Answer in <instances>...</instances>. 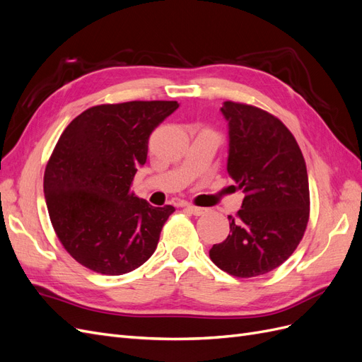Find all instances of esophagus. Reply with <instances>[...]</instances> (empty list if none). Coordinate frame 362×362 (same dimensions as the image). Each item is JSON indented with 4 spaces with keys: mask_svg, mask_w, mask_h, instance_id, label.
<instances>
[{
    "mask_svg": "<svg viewBox=\"0 0 362 362\" xmlns=\"http://www.w3.org/2000/svg\"><path fill=\"white\" fill-rule=\"evenodd\" d=\"M184 206L187 208V210H189L192 214H194V216H202V214H205V213H206V208L194 206V205H192V204H184Z\"/></svg>",
    "mask_w": 362,
    "mask_h": 362,
    "instance_id": "obj_1",
    "label": "esophagus"
}]
</instances>
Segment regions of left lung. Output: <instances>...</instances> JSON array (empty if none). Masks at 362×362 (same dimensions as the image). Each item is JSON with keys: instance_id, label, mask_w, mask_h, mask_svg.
Listing matches in <instances>:
<instances>
[{"instance_id": "left-lung-1", "label": "left lung", "mask_w": 362, "mask_h": 362, "mask_svg": "<svg viewBox=\"0 0 362 362\" xmlns=\"http://www.w3.org/2000/svg\"><path fill=\"white\" fill-rule=\"evenodd\" d=\"M228 173L246 193L229 235L213 245L214 264L237 278L264 275L298 247L310 217V185L298 141L278 117L226 101Z\"/></svg>"}]
</instances>
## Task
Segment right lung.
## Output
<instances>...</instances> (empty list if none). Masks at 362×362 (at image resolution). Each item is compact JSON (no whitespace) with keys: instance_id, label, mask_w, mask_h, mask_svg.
Here are the masks:
<instances>
[{"instance_id":"right-lung-1","label":"right lung","mask_w":362,"mask_h":362,"mask_svg":"<svg viewBox=\"0 0 362 362\" xmlns=\"http://www.w3.org/2000/svg\"><path fill=\"white\" fill-rule=\"evenodd\" d=\"M177 101L87 108L63 131L43 177L51 223L71 257L103 275H124L154 254L172 205L152 206L129 192L148 140Z\"/></svg>"}]
</instances>
